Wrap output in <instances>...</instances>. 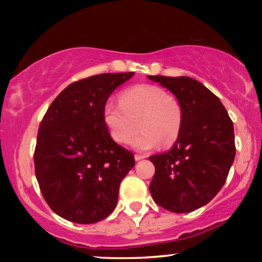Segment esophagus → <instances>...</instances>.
Segmentation results:
<instances>
[{
    "label": "esophagus",
    "mask_w": 262,
    "mask_h": 262,
    "mask_svg": "<svg viewBox=\"0 0 262 262\" xmlns=\"http://www.w3.org/2000/svg\"><path fill=\"white\" fill-rule=\"evenodd\" d=\"M144 157H145V156L138 155V154H136V155H135V160H136V161H141V160L144 159Z\"/></svg>",
    "instance_id": "1"
}]
</instances>
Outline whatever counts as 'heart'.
Listing matches in <instances>:
<instances>
[{"instance_id": "heart-1", "label": "heart", "mask_w": 262, "mask_h": 262, "mask_svg": "<svg viewBox=\"0 0 262 262\" xmlns=\"http://www.w3.org/2000/svg\"><path fill=\"white\" fill-rule=\"evenodd\" d=\"M102 118L111 137L120 144H128L141 127L134 146L150 150L161 142L169 145L178 138L182 111L178 99L162 88L139 84L121 93L119 102L107 101Z\"/></svg>"}]
</instances>
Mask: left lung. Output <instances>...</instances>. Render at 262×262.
I'll return each instance as SVG.
<instances>
[{
  "instance_id": "left-lung-1",
  "label": "left lung",
  "mask_w": 262,
  "mask_h": 262,
  "mask_svg": "<svg viewBox=\"0 0 262 262\" xmlns=\"http://www.w3.org/2000/svg\"><path fill=\"white\" fill-rule=\"evenodd\" d=\"M175 95L182 121L174 145L150 156L155 175L150 193L157 205L175 213L211 202L227 180L236 148L234 125L221 100L187 76H148Z\"/></svg>"
}]
</instances>
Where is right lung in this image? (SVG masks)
Returning <instances> with one entry per match:
<instances>
[{
  "label": "right lung",
  "mask_w": 262,
  "mask_h": 262,
  "mask_svg": "<svg viewBox=\"0 0 262 262\" xmlns=\"http://www.w3.org/2000/svg\"><path fill=\"white\" fill-rule=\"evenodd\" d=\"M134 75L100 74L74 82L39 125L35 177L48 205L64 220L92 224L116 209L135 157L111 137L102 110L114 89Z\"/></svg>",
  "instance_id": "obj_1"
}]
</instances>
